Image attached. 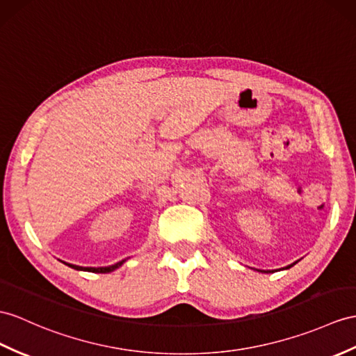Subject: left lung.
I'll return each instance as SVG.
<instances>
[{
    "label": "left lung",
    "mask_w": 356,
    "mask_h": 356,
    "mask_svg": "<svg viewBox=\"0 0 356 356\" xmlns=\"http://www.w3.org/2000/svg\"><path fill=\"white\" fill-rule=\"evenodd\" d=\"M293 264H296V263H293ZM293 264H290V266H287V267H285V268H290V267H293ZM258 272H263V273H272V272H270V270H267V272H266V270H258Z\"/></svg>",
    "instance_id": "1"
}]
</instances>
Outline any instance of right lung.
Listing matches in <instances>:
<instances>
[{
  "label": "right lung",
  "mask_w": 356,
  "mask_h": 356,
  "mask_svg": "<svg viewBox=\"0 0 356 356\" xmlns=\"http://www.w3.org/2000/svg\"><path fill=\"white\" fill-rule=\"evenodd\" d=\"M125 261L127 259H122V261H119L113 266H107V267H81V266H75V264H69V263H65V264L75 268V270H84V272H93V273H110L113 270H116V268H119Z\"/></svg>",
  "instance_id": "1"
}]
</instances>
